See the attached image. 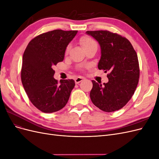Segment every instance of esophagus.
Returning <instances> with one entry per match:
<instances>
[{
  "label": "esophagus",
  "mask_w": 159,
  "mask_h": 159,
  "mask_svg": "<svg viewBox=\"0 0 159 159\" xmlns=\"http://www.w3.org/2000/svg\"><path fill=\"white\" fill-rule=\"evenodd\" d=\"M84 78H82V77H78V78L75 79V82L76 84H79L80 82H81V81L84 80Z\"/></svg>",
  "instance_id": "34e87169"
}]
</instances>
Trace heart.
Wrapping results in <instances>:
<instances>
[{
	"mask_svg": "<svg viewBox=\"0 0 159 159\" xmlns=\"http://www.w3.org/2000/svg\"><path fill=\"white\" fill-rule=\"evenodd\" d=\"M80 44L82 46V47L84 48V49H86L88 48L93 46V45H95V44H96L95 41L93 39V38H91V37L89 36H83L81 37L80 38ZM70 49V46H68L66 48V53L67 54V53H68L69 50Z\"/></svg>",
	"mask_w": 159,
	"mask_h": 159,
	"instance_id": "obj_1",
	"label": "heart"
}]
</instances>
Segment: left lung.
<instances>
[{
  "label": "left lung",
  "instance_id": "8db88e82",
  "mask_svg": "<svg viewBox=\"0 0 159 159\" xmlns=\"http://www.w3.org/2000/svg\"><path fill=\"white\" fill-rule=\"evenodd\" d=\"M101 46L102 56L99 70L109 72L107 83L103 85L92 80L91 102L105 112L123 107L134 94L139 80L140 70L137 54L125 37L108 30L87 31Z\"/></svg>",
  "mask_w": 159,
  "mask_h": 159
}]
</instances>
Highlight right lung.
I'll return each mask as SVG.
<instances>
[{
  "instance_id": "1",
  "label": "right lung",
  "mask_w": 159,
  "mask_h": 159,
  "mask_svg": "<svg viewBox=\"0 0 159 159\" xmlns=\"http://www.w3.org/2000/svg\"><path fill=\"white\" fill-rule=\"evenodd\" d=\"M78 30H54L41 34L28 43L22 57L21 81L31 103L44 113L65 107L75 86L73 80L54 78V66L64 58L67 46Z\"/></svg>"
}]
</instances>
